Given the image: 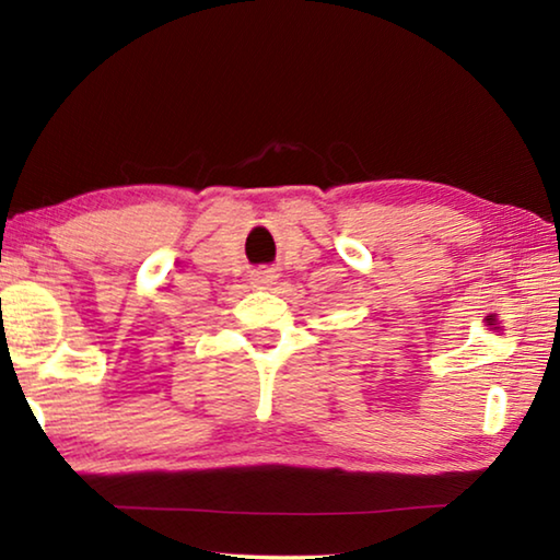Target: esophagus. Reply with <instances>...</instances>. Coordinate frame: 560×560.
<instances>
[{"mask_svg": "<svg viewBox=\"0 0 560 560\" xmlns=\"http://www.w3.org/2000/svg\"><path fill=\"white\" fill-rule=\"evenodd\" d=\"M273 281H277V273H273V271H257V273H254V283H259V287L264 289V287H271V283Z\"/></svg>", "mask_w": 560, "mask_h": 560, "instance_id": "1", "label": "esophagus"}]
</instances>
